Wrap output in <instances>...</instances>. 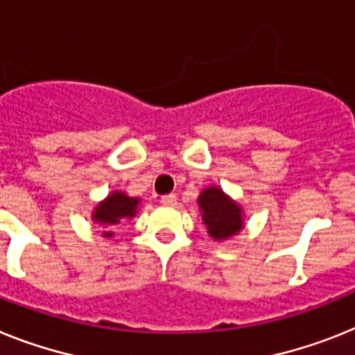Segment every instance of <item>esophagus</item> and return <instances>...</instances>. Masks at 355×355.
<instances>
[{"label": "esophagus", "mask_w": 355, "mask_h": 355, "mask_svg": "<svg viewBox=\"0 0 355 355\" xmlns=\"http://www.w3.org/2000/svg\"><path fill=\"white\" fill-rule=\"evenodd\" d=\"M160 204L175 205V204H177V195H164L162 198H160Z\"/></svg>", "instance_id": "obj_1"}]
</instances>
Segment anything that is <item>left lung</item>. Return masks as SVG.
<instances>
[{"instance_id": "obj_1", "label": "left lung", "mask_w": 355, "mask_h": 355, "mask_svg": "<svg viewBox=\"0 0 355 355\" xmlns=\"http://www.w3.org/2000/svg\"><path fill=\"white\" fill-rule=\"evenodd\" d=\"M202 220L214 240H223L242 229V211L218 187H207L198 198Z\"/></svg>"}]
</instances>
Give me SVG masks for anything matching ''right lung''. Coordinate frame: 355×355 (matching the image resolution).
Returning <instances> with one entry per match:
<instances>
[{
	"mask_svg": "<svg viewBox=\"0 0 355 355\" xmlns=\"http://www.w3.org/2000/svg\"><path fill=\"white\" fill-rule=\"evenodd\" d=\"M137 204H139L137 198H130V196L119 191L112 193L106 200L97 205V209L94 213V220L99 222L101 225H104L106 229H112L124 216H133ZM112 231H104V236H112Z\"/></svg>",
	"mask_w": 355,
	"mask_h": 355,
	"instance_id": "add662e5",
	"label": "right lung"
}]
</instances>
